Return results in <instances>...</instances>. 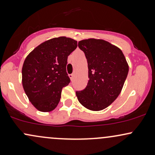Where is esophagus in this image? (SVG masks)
<instances>
[{
  "instance_id": "esophagus-1",
  "label": "esophagus",
  "mask_w": 155,
  "mask_h": 155,
  "mask_svg": "<svg viewBox=\"0 0 155 155\" xmlns=\"http://www.w3.org/2000/svg\"><path fill=\"white\" fill-rule=\"evenodd\" d=\"M69 77H70V79L71 81L74 80V74H69Z\"/></svg>"
}]
</instances>
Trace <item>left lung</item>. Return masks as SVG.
Segmentation results:
<instances>
[{"label":"left lung","instance_id":"left-lung-1","mask_svg":"<svg viewBox=\"0 0 155 155\" xmlns=\"http://www.w3.org/2000/svg\"><path fill=\"white\" fill-rule=\"evenodd\" d=\"M88 64L87 87L76 94L79 103L92 111H101L120 95L129 67L122 50L101 39L90 38L78 44Z\"/></svg>","mask_w":155,"mask_h":155}]
</instances>
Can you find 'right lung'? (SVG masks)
Here are the masks:
<instances>
[{
  "label": "right lung",
  "instance_id": "obj_1",
  "mask_svg": "<svg viewBox=\"0 0 155 155\" xmlns=\"http://www.w3.org/2000/svg\"><path fill=\"white\" fill-rule=\"evenodd\" d=\"M76 47L74 39L54 38L35 47L25 60L23 88L39 111H52L59 104L62 89L71 81L66 72L68 56Z\"/></svg>",
  "mask_w": 155,
  "mask_h": 155
}]
</instances>
